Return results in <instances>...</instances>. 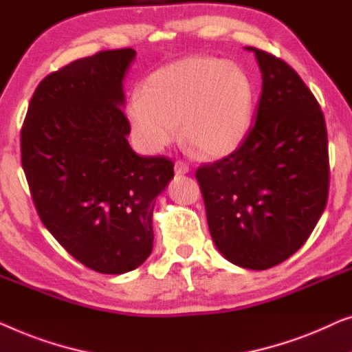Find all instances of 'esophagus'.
I'll return each instance as SVG.
<instances>
[{"instance_id": "1", "label": "esophagus", "mask_w": 352, "mask_h": 352, "mask_svg": "<svg viewBox=\"0 0 352 352\" xmlns=\"http://www.w3.org/2000/svg\"><path fill=\"white\" fill-rule=\"evenodd\" d=\"M174 169H175L177 175H185V174H188V172H190V166H188L186 162H183V161H175Z\"/></svg>"}]
</instances>
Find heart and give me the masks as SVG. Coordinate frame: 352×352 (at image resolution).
<instances>
[{"label": "heart", "instance_id": "1", "mask_svg": "<svg viewBox=\"0 0 352 352\" xmlns=\"http://www.w3.org/2000/svg\"><path fill=\"white\" fill-rule=\"evenodd\" d=\"M254 82L244 68L220 58L190 56L146 78L129 100L127 116L143 151L160 153L180 133L206 157L241 146L254 116Z\"/></svg>", "mask_w": 352, "mask_h": 352}]
</instances>
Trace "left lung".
I'll use <instances>...</instances> for the list:
<instances>
[{
  "label": "left lung",
  "instance_id": "obj_1",
  "mask_svg": "<svg viewBox=\"0 0 352 352\" xmlns=\"http://www.w3.org/2000/svg\"><path fill=\"white\" fill-rule=\"evenodd\" d=\"M261 97L236 151L196 170L217 249L232 265L268 270L305 244L329 197L325 120L284 60L255 47Z\"/></svg>",
  "mask_w": 352,
  "mask_h": 352
}]
</instances>
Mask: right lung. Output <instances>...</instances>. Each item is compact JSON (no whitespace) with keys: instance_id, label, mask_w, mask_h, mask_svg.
Masks as SVG:
<instances>
[{"instance_id":"1","label":"right lung","mask_w":352,"mask_h":352,"mask_svg":"<svg viewBox=\"0 0 352 352\" xmlns=\"http://www.w3.org/2000/svg\"><path fill=\"white\" fill-rule=\"evenodd\" d=\"M135 51L78 58L38 84L21 132L22 167L39 219L97 273L124 274L153 250L156 197L174 178L164 156L127 142L122 79Z\"/></svg>"}]
</instances>
